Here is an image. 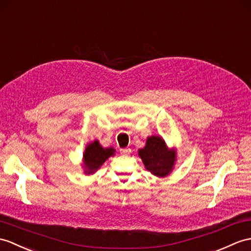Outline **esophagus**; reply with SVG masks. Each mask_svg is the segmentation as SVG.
I'll use <instances>...</instances> for the list:
<instances>
[{
    "label": "esophagus",
    "instance_id": "1",
    "mask_svg": "<svg viewBox=\"0 0 251 251\" xmlns=\"http://www.w3.org/2000/svg\"><path fill=\"white\" fill-rule=\"evenodd\" d=\"M130 152H131L130 149H120V153L122 155H128L130 154Z\"/></svg>",
    "mask_w": 251,
    "mask_h": 251
}]
</instances>
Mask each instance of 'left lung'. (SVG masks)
I'll list each match as a JSON object with an SVG mask.
<instances>
[{
	"label": "left lung",
	"instance_id": "left-lung-1",
	"mask_svg": "<svg viewBox=\"0 0 251 251\" xmlns=\"http://www.w3.org/2000/svg\"><path fill=\"white\" fill-rule=\"evenodd\" d=\"M145 168L156 176H166L171 172L176 152L169 151L164 140L160 137H150L145 148L139 151Z\"/></svg>",
	"mask_w": 251,
	"mask_h": 251
}]
</instances>
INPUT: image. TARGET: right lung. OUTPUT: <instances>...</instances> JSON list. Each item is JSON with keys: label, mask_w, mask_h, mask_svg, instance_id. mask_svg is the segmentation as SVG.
Returning a JSON list of instances; mask_svg holds the SVG:
<instances>
[{"label": "right lung", "mask_w": 251, "mask_h": 251, "mask_svg": "<svg viewBox=\"0 0 251 251\" xmlns=\"http://www.w3.org/2000/svg\"><path fill=\"white\" fill-rule=\"evenodd\" d=\"M113 149H103L100 147L98 141H94L90 145H87L85 152L83 154V161L86 171L85 173L90 174L96 171L110 156L114 154Z\"/></svg>", "instance_id": "right-lung-1"}]
</instances>
